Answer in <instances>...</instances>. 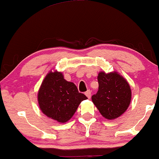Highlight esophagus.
I'll return each instance as SVG.
<instances>
[{"mask_svg":"<svg viewBox=\"0 0 159 159\" xmlns=\"http://www.w3.org/2000/svg\"><path fill=\"white\" fill-rule=\"evenodd\" d=\"M85 95H86V96H87V98H90L91 97V92H90V90L86 91V92H85Z\"/></svg>","mask_w":159,"mask_h":159,"instance_id":"esophagus-1","label":"esophagus"}]
</instances>
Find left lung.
Returning a JSON list of instances; mask_svg holds the SVG:
<instances>
[{
	"mask_svg": "<svg viewBox=\"0 0 159 159\" xmlns=\"http://www.w3.org/2000/svg\"><path fill=\"white\" fill-rule=\"evenodd\" d=\"M98 90L92 101L107 120H114L126 111L131 102L132 91L126 80L116 72L98 75Z\"/></svg>",
	"mask_w": 159,
	"mask_h": 159,
	"instance_id": "8db88e82",
	"label": "left lung"
}]
</instances>
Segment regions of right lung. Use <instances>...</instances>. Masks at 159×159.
I'll return each instance as SVG.
<instances>
[{"instance_id":"add662e5","label":"right lung","mask_w":159,"mask_h":159,"mask_svg":"<svg viewBox=\"0 0 159 159\" xmlns=\"http://www.w3.org/2000/svg\"><path fill=\"white\" fill-rule=\"evenodd\" d=\"M87 97L78 92L72 82L67 81L62 72H49L38 92V103L42 112L58 123L72 117L78 105Z\"/></svg>"}]
</instances>
